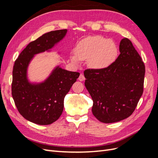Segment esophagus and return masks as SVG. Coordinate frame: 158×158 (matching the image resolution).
I'll return each instance as SVG.
<instances>
[{
	"label": "esophagus",
	"mask_w": 158,
	"mask_h": 158,
	"mask_svg": "<svg viewBox=\"0 0 158 158\" xmlns=\"http://www.w3.org/2000/svg\"><path fill=\"white\" fill-rule=\"evenodd\" d=\"M78 80H79L80 81H84V80H85V77H84V74H80V76L78 77Z\"/></svg>",
	"instance_id": "obj_1"
}]
</instances>
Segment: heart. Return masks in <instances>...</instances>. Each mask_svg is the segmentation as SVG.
I'll use <instances>...</instances> for the list:
<instances>
[{"mask_svg": "<svg viewBox=\"0 0 158 158\" xmlns=\"http://www.w3.org/2000/svg\"><path fill=\"white\" fill-rule=\"evenodd\" d=\"M75 55L70 56L74 63L88 60L92 68H106L116 59L118 49L115 42L102 36H89L80 41L75 49Z\"/></svg>", "mask_w": 158, "mask_h": 158, "instance_id": "b5f03b06", "label": "heart"}]
</instances>
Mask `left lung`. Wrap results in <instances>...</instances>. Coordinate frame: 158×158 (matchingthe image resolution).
<instances>
[{
	"label": "left lung",
	"instance_id": "1",
	"mask_svg": "<svg viewBox=\"0 0 158 158\" xmlns=\"http://www.w3.org/2000/svg\"><path fill=\"white\" fill-rule=\"evenodd\" d=\"M120 55L106 68L84 70L85 86L93 100L92 113L112 123L130 117L144 90L145 65L128 38L119 45Z\"/></svg>",
	"mask_w": 158,
	"mask_h": 158
}]
</instances>
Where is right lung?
Segmentation results:
<instances>
[{"mask_svg": "<svg viewBox=\"0 0 158 158\" xmlns=\"http://www.w3.org/2000/svg\"><path fill=\"white\" fill-rule=\"evenodd\" d=\"M66 32L67 30H60L45 33L30 42L14 63L12 82L14 103L23 117L37 125H50L60 117L65 95L80 73L57 66L45 82L31 84L27 78V66L33 56L51 49Z\"/></svg>", "mask_w": 158, "mask_h": 158, "instance_id": "right-lung-1", "label": "right lung"}]
</instances>
